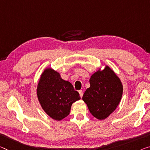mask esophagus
I'll use <instances>...</instances> for the list:
<instances>
[{
	"label": "esophagus",
	"instance_id": "1",
	"mask_svg": "<svg viewBox=\"0 0 150 150\" xmlns=\"http://www.w3.org/2000/svg\"><path fill=\"white\" fill-rule=\"evenodd\" d=\"M78 93H79V94H80V97H82V96H83V91H82V90H80V91H78Z\"/></svg>",
	"mask_w": 150,
	"mask_h": 150
}]
</instances>
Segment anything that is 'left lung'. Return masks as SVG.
<instances>
[{
    "label": "left lung",
    "instance_id": "8db88e82",
    "mask_svg": "<svg viewBox=\"0 0 150 150\" xmlns=\"http://www.w3.org/2000/svg\"><path fill=\"white\" fill-rule=\"evenodd\" d=\"M90 84V88L83 94L82 100L88 106L91 113L103 120L118 106L123 94V85L109 66L92 75Z\"/></svg>",
    "mask_w": 150,
    "mask_h": 150
}]
</instances>
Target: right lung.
Masks as SVG:
<instances>
[{
    "label": "right lung",
    "instance_id": "right-lung-1",
    "mask_svg": "<svg viewBox=\"0 0 150 150\" xmlns=\"http://www.w3.org/2000/svg\"><path fill=\"white\" fill-rule=\"evenodd\" d=\"M37 94L41 107L51 118L60 121L70 114L72 103L80 100L72 84L59 73L47 68L41 74Z\"/></svg>",
    "mask_w": 150,
    "mask_h": 150
}]
</instances>
